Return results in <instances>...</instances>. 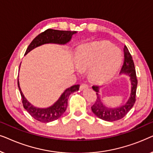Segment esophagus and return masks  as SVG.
Here are the masks:
<instances>
[{
	"label": "esophagus",
	"instance_id": "1",
	"mask_svg": "<svg viewBox=\"0 0 153 153\" xmlns=\"http://www.w3.org/2000/svg\"><path fill=\"white\" fill-rule=\"evenodd\" d=\"M87 88H88V85L87 84H85V83H83V84L81 85V86H80L81 91H83V90L87 89Z\"/></svg>",
	"mask_w": 153,
	"mask_h": 153
}]
</instances>
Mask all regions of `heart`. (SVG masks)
<instances>
[{
    "mask_svg": "<svg viewBox=\"0 0 153 153\" xmlns=\"http://www.w3.org/2000/svg\"><path fill=\"white\" fill-rule=\"evenodd\" d=\"M122 62L120 50L108 42H95L79 47L74 56L79 70L88 71L91 80L102 83L111 79Z\"/></svg>",
    "mask_w": 153,
    "mask_h": 153,
    "instance_id": "obj_1",
    "label": "heart"
}]
</instances>
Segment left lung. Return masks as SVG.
Wrapping results in <instances>:
<instances>
[{"instance_id":"1","label":"left lung","mask_w":153,"mask_h":153,"mask_svg":"<svg viewBox=\"0 0 153 153\" xmlns=\"http://www.w3.org/2000/svg\"><path fill=\"white\" fill-rule=\"evenodd\" d=\"M124 55L125 61L121 69L120 75H126L128 76L131 84L130 93L126 103L117 107H108L104 103L102 97L100 95V87L97 85H93L92 87L96 92L97 97L95 103L91 107L92 111L99 118L108 122H114L123 118L133 107L136 101L137 79L136 76L135 67L132 57L126 46L124 47Z\"/></svg>"}]
</instances>
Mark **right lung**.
I'll list each match as a JSON object with an SVG mask.
<instances>
[{"instance_id": "right-lung-1", "label": "right lung", "mask_w": 153, "mask_h": 153, "mask_svg": "<svg viewBox=\"0 0 153 153\" xmlns=\"http://www.w3.org/2000/svg\"><path fill=\"white\" fill-rule=\"evenodd\" d=\"M77 33L76 31H68V30H58L48 29L45 32L37 35L27 48L26 53H28L30 51L35 48L40 47L42 45L47 44H55L59 45H65L70 42L72 39L73 35ZM21 65V64H20ZM20 69V66H19ZM79 84L74 85L70 88L65 89L61 94L57 101L52 104L51 106L47 108H39L33 105L25 97L24 93L20 88L19 81L18 79V87L19 90L21 95L22 98L23 105L27 112L35 118V120L42 123H49L57 120L61 117L68 107V102L70 95L72 93L78 91L79 89Z\"/></svg>"}]
</instances>
